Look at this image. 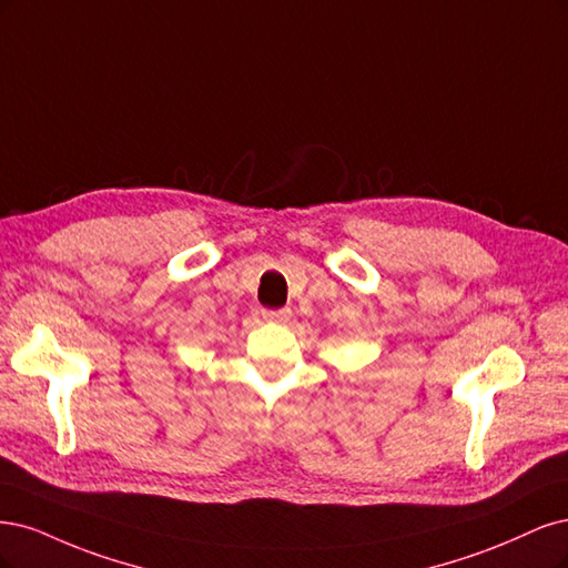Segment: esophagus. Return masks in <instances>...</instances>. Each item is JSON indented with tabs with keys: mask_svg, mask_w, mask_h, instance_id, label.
I'll use <instances>...</instances> for the list:
<instances>
[{
	"mask_svg": "<svg viewBox=\"0 0 568 568\" xmlns=\"http://www.w3.org/2000/svg\"><path fill=\"white\" fill-rule=\"evenodd\" d=\"M262 316L266 321H273V323H287L290 316H292V311L287 306H283V308H264Z\"/></svg>",
	"mask_w": 568,
	"mask_h": 568,
	"instance_id": "1",
	"label": "esophagus"
}]
</instances>
